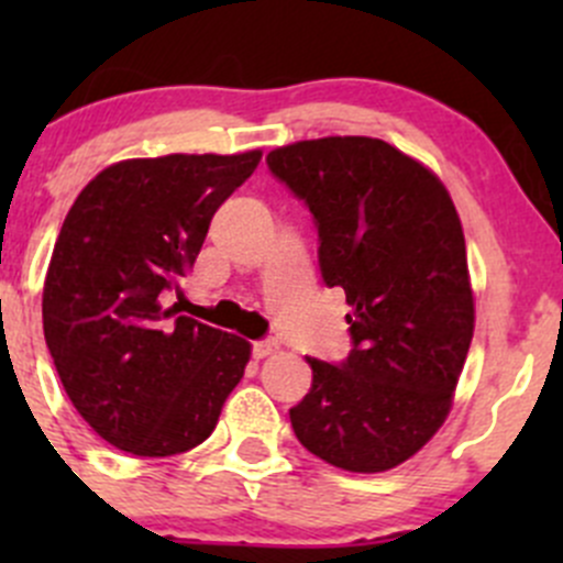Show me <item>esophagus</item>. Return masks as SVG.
Returning <instances> with one entry per match:
<instances>
[{"mask_svg": "<svg viewBox=\"0 0 563 563\" xmlns=\"http://www.w3.org/2000/svg\"><path fill=\"white\" fill-rule=\"evenodd\" d=\"M277 351V343L275 340H258V343H253V356L255 360H264V356H272Z\"/></svg>", "mask_w": 563, "mask_h": 563, "instance_id": "obj_1", "label": "esophagus"}]
</instances>
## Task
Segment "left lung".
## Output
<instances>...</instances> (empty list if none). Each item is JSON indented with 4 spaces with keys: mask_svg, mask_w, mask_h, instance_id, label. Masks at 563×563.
I'll return each mask as SVG.
<instances>
[{
    "mask_svg": "<svg viewBox=\"0 0 563 563\" xmlns=\"http://www.w3.org/2000/svg\"><path fill=\"white\" fill-rule=\"evenodd\" d=\"M266 166L310 209L323 283L351 305L354 349L340 365L308 356L294 433L338 468H395L444 424L474 338L455 203L430 168L367 135L297 141Z\"/></svg>",
    "mask_w": 563,
    "mask_h": 563,
    "instance_id": "left-lung-1",
    "label": "left lung"
}]
</instances>
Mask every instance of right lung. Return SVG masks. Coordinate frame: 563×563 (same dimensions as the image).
Returning <instances> with one entry per match:
<instances>
[{
	"mask_svg": "<svg viewBox=\"0 0 563 563\" xmlns=\"http://www.w3.org/2000/svg\"><path fill=\"white\" fill-rule=\"evenodd\" d=\"M258 161L253 150L113 163L62 223L43 286L45 345L76 411L117 450H192L245 376L247 340L168 299Z\"/></svg>",
	"mask_w": 563,
	"mask_h": 563,
	"instance_id": "right-lung-1",
	"label": "right lung"
}]
</instances>
